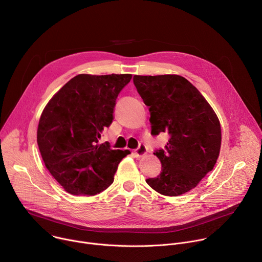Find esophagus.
Instances as JSON below:
<instances>
[{
    "label": "esophagus",
    "instance_id": "esophagus-1",
    "mask_svg": "<svg viewBox=\"0 0 262 262\" xmlns=\"http://www.w3.org/2000/svg\"><path fill=\"white\" fill-rule=\"evenodd\" d=\"M146 152H147V148H146V146H145L144 144H140L139 147L135 150V154H136L138 157H141V156L145 155Z\"/></svg>",
    "mask_w": 262,
    "mask_h": 262
}]
</instances>
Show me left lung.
<instances>
[{"label": "left lung", "instance_id": "8db88e82", "mask_svg": "<svg viewBox=\"0 0 262 262\" xmlns=\"http://www.w3.org/2000/svg\"><path fill=\"white\" fill-rule=\"evenodd\" d=\"M134 84L149 107L151 135H168L164 149L154 151L161 172L146 182L162 195L188 192L213 169L219 156L221 127L217 115L182 76L136 75Z\"/></svg>", "mask_w": 262, "mask_h": 262}]
</instances>
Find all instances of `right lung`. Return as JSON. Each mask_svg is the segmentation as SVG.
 I'll use <instances>...</instances> for the list:
<instances>
[{
  "label": "right lung",
  "instance_id": "obj_1",
  "mask_svg": "<svg viewBox=\"0 0 262 262\" xmlns=\"http://www.w3.org/2000/svg\"><path fill=\"white\" fill-rule=\"evenodd\" d=\"M130 74L72 78L49 101L40 117L37 142L52 177L74 195H96L114 181L128 150L99 144L114 119L116 99Z\"/></svg>",
  "mask_w": 262,
  "mask_h": 262
}]
</instances>
